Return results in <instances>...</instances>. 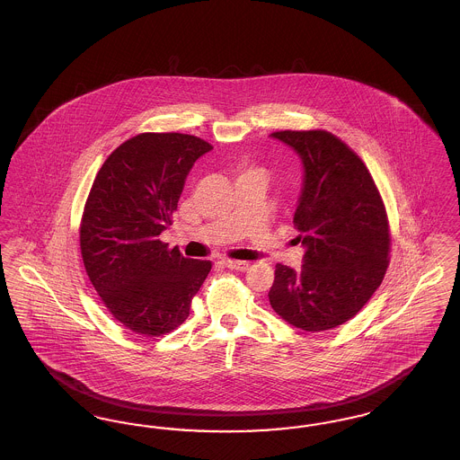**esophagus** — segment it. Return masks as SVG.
Returning a JSON list of instances; mask_svg holds the SVG:
<instances>
[{"label":"esophagus","mask_w":460,"mask_h":460,"mask_svg":"<svg viewBox=\"0 0 460 460\" xmlns=\"http://www.w3.org/2000/svg\"><path fill=\"white\" fill-rule=\"evenodd\" d=\"M222 263H224L227 269H234V270H240V272L248 270V267H250V263L248 262H241V261H229V259L222 261Z\"/></svg>","instance_id":"esophagus-1"}]
</instances>
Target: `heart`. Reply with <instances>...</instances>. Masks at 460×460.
Returning <instances> with one entry per match:
<instances>
[{
	"instance_id": "heart-1",
	"label": "heart",
	"mask_w": 460,
	"mask_h": 460,
	"mask_svg": "<svg viewBox=\"0 0 460 460\" xmlns=\"http://www.w3.org/2000/svg\"><path fill=\"white\" fill-rule=\"evenodd\" d=\"M246 172H250V171H246Z\"/></svg>"
}]
</instances>
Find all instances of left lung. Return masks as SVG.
<instances>
[{
    "mask_svg": "<svg viewBox=\"0 0 460 460\" xmlns=\"http://www.w3.org/2000/svg\"><path fill=\"white\" fill-rule=\"evenodd\" d=\"M270 136L300 155L305 169L293 217L305 255L300 270L276 265L269 302L295 328H338L371 300L386 274L392 234L383 198L360 156L334 134Z\"/></svg>",
    "mask_w": 460,
    "mask_h": 460,
    "instance_id": "left-lung-1",
    "label": "left lung"
}]
</instances>
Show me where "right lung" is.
I'll list each match as a JSON object with an SVG mask.
<instances>
[{
	"instance_id": "1",
	"label": "right lung",
	"mask_w": 460,
	"mask_h": 460,
	"mask_svg": "<svg viewBox=\"0 0 460 460\" xmlns=\"http://www.w3.org/2000/svg\"><path fill=\"white\" fill-rule=\"evenodd\" d=\"M210 150L191 134L143 132L115 148L94 177L79 227L83 262L103 305L136 334L179 328L212 269L160 241L186 175Z\"/></svg>"
}]
</instances>
